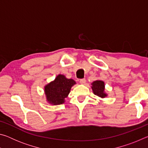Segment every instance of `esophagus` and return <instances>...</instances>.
I'll use <instances>...</instances> for the list:
<instances>
[{"mask_svg":"<svg viewBox=\"0 0 148 148\" xmlns=\"http://www.w3.org/2000/svg\"><path fill=\"white\" fill-rule=\"evenodd\" d=\"M86 79L85 78L81 79L79 80V83L81 84H86Z\"/></svg>","mask_w":148,"mask_h":148,"instance_id":"obj_1","label":"esophagus"}]
</instances>
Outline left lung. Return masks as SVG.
Masks as SVG:
<instances>
[{
  "label": "left lung",
  "mask_w": 148,
  "mask_h": 148,
  "mask_svg": "<svg viewBox=\"0 0 148 148\" xmlns=\"http://www.w3.org/2000/svg\"><path fill=\"white\" fill-rule=\"evenodd\" d=\"M92 89L95 95L101 98H104L107 95L104 92V83L101 80H97L92 83Z\"/></svg>",
  "instance_id": "left-lung-1"
}]
</instances>
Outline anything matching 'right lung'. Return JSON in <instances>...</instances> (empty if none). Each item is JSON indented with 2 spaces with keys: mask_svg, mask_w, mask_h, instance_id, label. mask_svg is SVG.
<instances>
[{
  "mask_svg": "<svg viewBox=\"0 0 148 148\" xmlns=\"http://www.w3.org/2000/svg\"><path fill=\"white\" fill-rule=\"evenodd\" d=\"M76 82L74 79H67L64 75H58L54 81L45 86L44 91L47 101L53 105L64 103V99L68 96L71 87Z\"/></svg>",
  "mask_w": 148,
  "mask_h": 148,
  "instance_id": "add662e5",
  "label": "right lung"
}]
</instances>
